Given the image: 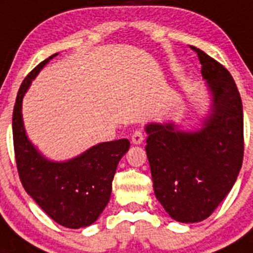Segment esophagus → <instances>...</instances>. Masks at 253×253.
I'll use <instances>...</instances> for the list:
<instances>
[{
    "mask_svg": "<svg viewBox=\"0 0 253 253\" xmlns=\"http://www.w3.org/2000/svg\"><path fill=\"white\" fill-rule=\"evenodd\" d=\"M144 141V135L141 130H135L131 135V143L133 144H142Z\"/></svg>",
    "mask_w": 253,
    "mask_h": 253,
    "instance_id": "34e87169",
    "label": "esophagus"
}]
</instances>
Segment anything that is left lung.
I'll list each match as a JSON object with an SVG mask.
<instances>
[{
    "label": "left lung",
    "instance_id": "obj_1",
    "mask_svg": "<svg viewBox=\"0 0 253 253\" xmlns=\"http://www.w3.org/2000/svg\"><path fill=\"white\" fill-rule=\"evenodd\" d=\"M211 94L201 129L180 130L175 123H150L148 163L153 191L170 217L200 223L210 216L233 188L243 161V109L230 73L193 47Z\"/></svg>",
    "mask_w": 253,
    "mask_h": 253
}]
</instances>
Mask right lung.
Segmentation results:
<instances>
[{
	"label": "right lung",
	"instance_id": "1",
	"mask_svg": "<svg viewBox=\"0 0 253 253\" xmlns=\"http://www.w3.org/2000/svg\"><path fill=\"white\" fill-rule=\"evenodd\" d=\"M59 53L49 56L21 83L12 114V137L21 184L52 220L70 229L93 224L109 204L119 161L129 150L128 139L103 142L66 161H52L37 150L24 128L21 105L41 69Z\"/></svg>",
	"mask_w": 253,
	"mask_h": 253
}]
</instances>
